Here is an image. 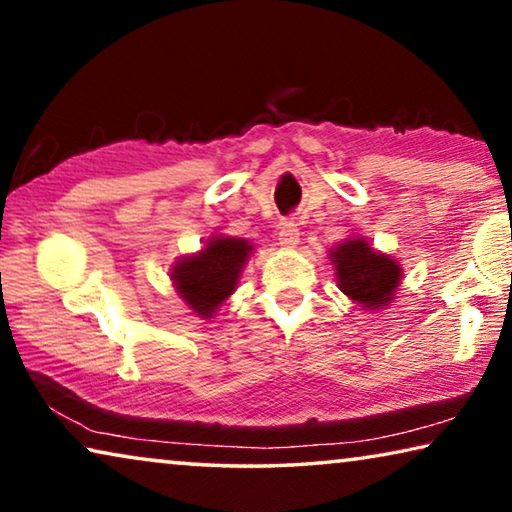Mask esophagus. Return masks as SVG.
<instances>
[{
    "label": "esophagus",
    "mask_w": 512,
    "mask_h": 512,
    "mask_svg": "<svg viewBox=\"0 0 512 512\" xmlns=\"http://www.w3.org/2000/svg\"><path fill=\"white\" fill-rule=\"evenodd\" d=\"M278 241L283 248H297L299 246V229L294 222H285L283 227H280V234H278Z\"/></svg>",
    "instance_id": "1"
}]
</instances>
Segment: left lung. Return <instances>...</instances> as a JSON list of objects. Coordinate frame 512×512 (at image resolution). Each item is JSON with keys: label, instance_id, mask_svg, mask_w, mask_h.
I'll return each instance as SVG.
<instances>
[{"label": "left lung", "instance_id": "1", "mask_svg": "<svg viewBox=\"0 0 512 512\" xmlns=\"http://www.w3.org/2000/svg\"><path fill=\"white\" fill-rule=\"evenodd\" d=\"M341 292L369 311L392 304L401 283V264L364 239H348L329 253Z\"/></svg>", "mask_w": 512, "mask_h": 512}]
</instances>
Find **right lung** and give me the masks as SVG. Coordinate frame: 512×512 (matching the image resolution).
Returning a JSON list of instances; mask_svg holds the SVG:
<instances>
[{
    "instance_id": "1",
    "label": "right lung",
    "mask_w": 512,
    "mask_h": 512,
    "mask_svg": "<svg viewBox=\"0 0 512 512\" xmlns=\"http://www.w3.org/2000/svg\"><path fill=\"white\" fill-rule=\"evenodd\" d=\"M253 246L232 236H213L197 255L181 257L171 269L176 292L199 318H213L218 306L236 290Z\"/></svg>"
}]
</instances>
